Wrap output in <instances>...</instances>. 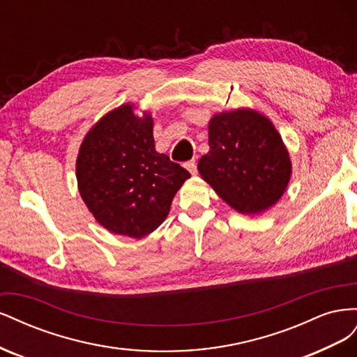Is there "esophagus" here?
<instances>
[{
  "label": "esophagus",
  "instance_id": "esophagus-1",
  "mask_svg": "<svg viewBox=\"0 0 357 357\" xmlns=\"http://www.w3.org/2000/svg\"><path fill=\"white\" fill-rule=\"evenodd\" d=\"M186 168H188V171L190 172L192 176H195L197 172H198V168H197V162L195 160H189V162H186V165H185Z\"/></svg>",
  "mask_w": 357,
  "mask_h": 357
}]
</instances>
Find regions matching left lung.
I'll return each mask as SVG.
<instances>
[{
  "instance_id": "1",
  "label": "left lung",
  "mask_w": 357,
  "mask_h": 357,
  "mask_svg": "<svg viewBox=\"0 0 357 357\" xmlns=\"http://www.w3.org/2000/svg\"><path fill=\"white\" fill-rule=\"evenodd\" d=\"M208 146L198 171L232 208L256 214L282 198L291 164L268 117L250 109L214 114L208 123Z\"/></svg>"
}]
</instances>
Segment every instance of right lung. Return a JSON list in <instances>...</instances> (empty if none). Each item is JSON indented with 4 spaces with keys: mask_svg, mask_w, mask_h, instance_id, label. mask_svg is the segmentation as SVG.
I'll use <instances>...</instances> for the list:
<instances>
[{
    "mask_svg": "<svg viewBox=\"0 0 357 357\" xmlns=\"http://www.w3.org/2000/svg\"><path fill=\"white\" fill-rule=\"evenodd\" d=\"M86 207L107 231L143 238L167 219L172 198L190 174L158 153L153 119L125 104L86 134L75 162Z\"/></svg>",
    "mask_w": 357,
    "mask_h": 357,
    "instance_id": "obj_1",
    "label": "right lung"
}]
</instances>
